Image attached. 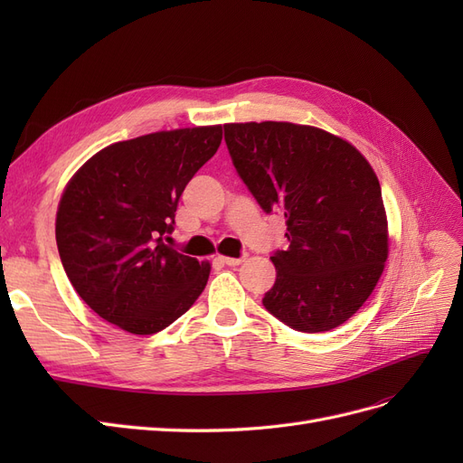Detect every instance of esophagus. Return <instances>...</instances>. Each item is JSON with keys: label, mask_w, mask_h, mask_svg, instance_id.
I'll list each match as a JSON object with an SVG mask.
<instances>
[{"label": "esophagus", "mask_w": 463, "mask_h": 463, "mask_svg": "<svg viewBox=\"0 0 463 463\" xmlns=\"http://www.w3.org/2000/svg\"><path fill=\"white\" fill-rule=\"evenodd\" d=\"M218 260L222 264H228V266H240L243 262V257H237V259H233V257H218Z\"/></svg>", "instance_id": "obj_1"}]
</instances>
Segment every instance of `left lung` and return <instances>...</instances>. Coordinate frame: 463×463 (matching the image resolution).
<instances>
[{"label":"left lung","mask_w":463,"mask_h":463,"mask_svg":"<svg viewBox=\"0 0 463 463\" xmlns=\"http://www.w3.org/2000/svg\"><path fill=\"white\" fill-rule=\"evenodd\" d=\"M237 175L266 214L286 218L288 249L274 250L270 315L299 332H326L369 299L388 259L381 184L344 138L288 121L228 123Z\"/></svg>","instance_id":"obj_1"}]
</instances>
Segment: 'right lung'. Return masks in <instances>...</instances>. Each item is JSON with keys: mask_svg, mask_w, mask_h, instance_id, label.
<instances>
[{"mask_svg": "<svg viewBox=\"0 0 463 463\" xmlns=\"http://www.w3.org/2000/svg\"><path fill=\"white\" fill-rule=\"evenodd\" d=\"M222 125L160 131L96 152L69 181L55 241L90 309L131 334H156L191 309L210 264L167 247L181 193L214 156Z\"/></svg>", "mask_w": 463, "mask_h": 463, "instance_id": "obj_1", "label": "right lung"}]
</instances>
